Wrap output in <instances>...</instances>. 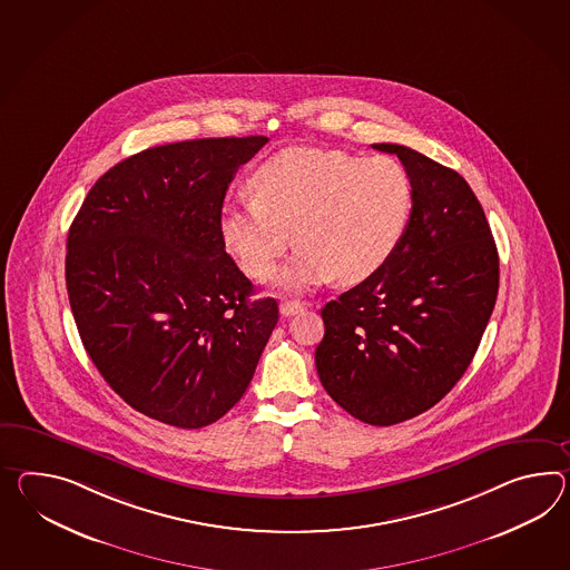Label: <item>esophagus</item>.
I'll use <instances>...</instances> for the list:
<instances>
[{
  "instance_id": "esophagus-1",
  "label": "esophagus",
  "mask_w": 570,
  "mask_h": 570,
  "mask_svg": "<svg viewBox=\"0 0 570 570\" xmlns=\"http://www.w3.org/2000/svg\"><path fill=\"white\" fill-rule=\"evenodd\" d=\"M305 308L303 303H298V301H284L282 305H279V313L284 315V317H292V315H296V313H301Z\"/></svg>"
}]
</instances>
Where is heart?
<instances>
[{
  "mask_svg": "<svg viewBox=\"0 0 570 570\" xmlns=\"http://www.w3.org/2000/svg\"><path fill=\"white\" fill-rule=\"evenodd\" d=\"M250 189L255 199L223 209L224 247L247 276L265 279L294 236L301 247L276 274L292 292L373 276L402 243L414 208L407 170L383 154L292 146L257 167Z\"/></svg>",
  "mask_w": 570,
  "mask_h": 570,
  "instance_id": "heart-1",
  "label": "heart"
}]
</instances>
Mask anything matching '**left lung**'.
Segmentation results:
<instances>
[{"label":"left lung","mask_w":570,"mask_h":570,"mask_svg":"<svg viewBox=\"0 0 570 570\" xmlns=\"http://www.w3.org/2000/svg\"><path fill=\"white\" fill-rule=\"evenodd\" d=\"M414 187L402 243L373 276L323 306L321 383L347 414L391 426L441 402L468 371L499 294L487 214L453 168L400 144Z\"/></svg>","instance_id":"1"}]
</instances>
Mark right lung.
Segmentation results:
<instances>
[{"mask_svg": "<svg viewBox=\"0 0 570 570\" xmlns=\"http://www.w3.org/2000/svg\"><path fill=\"white\" fill-rule=\"evenodd\" d=\"M265 136L134 154L86 195L66 284L83 347L112 391L177 429L223 417L249 387L278 323L274 298L224 250V195Z\"/></svg>", "mask_w": 570, "mask_h": 570, "instance_id": "right-lung-1", "label": "right lung"}]
</instances>
